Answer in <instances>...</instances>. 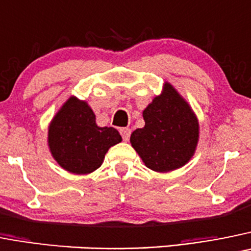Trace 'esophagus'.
<instances>
[{"label": "esophagus", "mask_w": 251, "mask_h": 251, "mask_svg": "<svg viewBox=\"0 0 251 251\" xmlns=\"http://www.w3.org/2000/svg\"><path fill=\"white\" fill-rule=\"evenodd\" d=\"M119 132H121L122 137H123V141H129V137H130V129L129 128H121L119 129Z\"/></svg>", "instance_id": "34e87169"}]
</instances>
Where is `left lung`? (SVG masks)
Masks as SVG:
<instances>
[{"instance_id": "8db88e82", "label": "left lung", "mask_w": 251, "mask_h": 251, "mask_svg": "<svg viewBox=\"0 0 251 251\" xmlns=\"http://www.w3.org/2000/svg\"><path fill=\"white\" fill-rule=\"evenodd\" d=\"M146 126L130 135V143L146 167L167 173L187 164L199 141V123L188 102L171 83L143 110Z\"/></svg>"}]
</instances>
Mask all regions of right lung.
<instances>
[{
	"label": "right lung",
	"instance_id": "obj_1",
	"mask_svg": "<svg viewBox=\"0 0 251 251\" xmlns=\"http://www.w3.org/2000/svg\"><path fill=\"white\" fill-rule=\"evenodd\" d=\"M122 137L113 127H98L86 100L68 98L48 127L50 154L64 171L89 174L102 165L110 147Z\"/></svg>",
	"mask_w": 251,
	"mask_h": 251
}]
</instances>
